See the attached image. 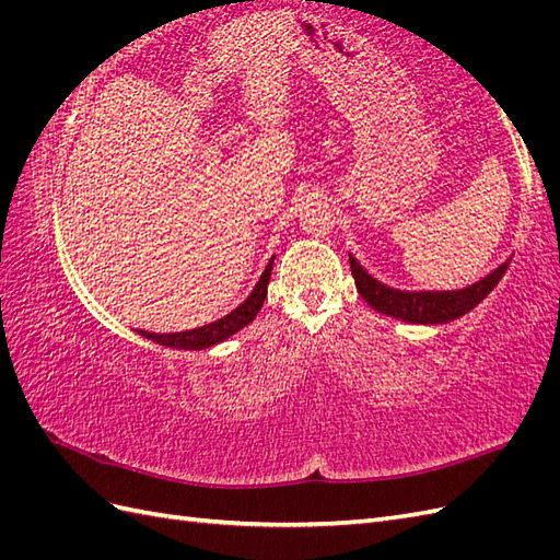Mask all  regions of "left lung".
Wrapping results in <instances>:
<instances>
[{
    "mask_svg": "<svg viewBox=\"0 0 560 560\" xmlns=\"http://www.w3.org/2000/svg\"><path fill=\"white\" fill-rule=\"evenodd\" d=\"M510 261L512 259H506L502 266L493 270V273H488L479 282H474L465 287V290H457V292L393 290V287L371 278L352 254H350V270H352L354 284H358V292L374 311L404 319V322H411V325H444V322L463 317L474 306H479V303L493 292V287L502 280Z\"/></svg>",
    "mask_w": 560,
    "mask_h": 560,
    "instance_id": "obj_1",
    "label": "left lung"
}]
</instances>
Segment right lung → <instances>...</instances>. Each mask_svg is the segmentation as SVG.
Here are the masks:
<instances>
[{
  "label": "right lung",
  "instance_id": "1",
  "mask_svg": "<svg viewBox=\"0 0 560 560\" xmlns=\"http://www.w3.org/2000/svg\"><path fill=\"white\" fill-rule=\"evenodd\" d=\"M273 259L270 257L266 270L261 273L259 282L254 284L252 294L241 303L238 308L231 311L229 315H224L222 319L210 322L206 327H198V329H189V331H175V334H151L144 329H138L140 336L149 338V341L161 343L165 348H177V350H202V348H210L226 341L229 336H233L235 331H241L243 327H247L249 322L257 317V313L264 306V299H266V290H268V280H270V270H273Z\"/></svg>",
  "mask_w": 560,
  "mask_h": 560
}]
</instances>
